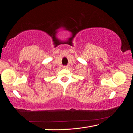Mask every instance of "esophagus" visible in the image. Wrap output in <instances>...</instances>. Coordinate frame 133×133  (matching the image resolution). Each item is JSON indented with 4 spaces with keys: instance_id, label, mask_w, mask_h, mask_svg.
Returning <instances> with one entry per match:
<instances>
[{
    "instance_id": "esophagus-1",
    "label": "esophagus",
    "mask_w": 133,
    "mask_h": 133,
    "mask_svg": "<svg viewBox=\"0 0 133 133\" xmlns=\"http://www.w3.org/2000/svg\"><path fill=\"white\" fill-rule=\"evenodd\" d=\"M63 69H67V66H63Z\"/></svg>"
}]
</instances>
